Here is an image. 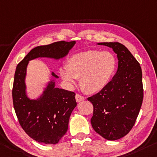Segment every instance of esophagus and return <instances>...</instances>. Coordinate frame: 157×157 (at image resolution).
<instances>
[{"mask_svg":"<svg viewBox=\"0 0 157 157\" xmlns=\"http://www.w3.org/2000/svg\"><path fill=\"white\" fill-rule=\"evenodd\" d=\"M75 99H76L77 102H80V101H82L84 100V97L82 96H81L80 94H76V95H75Z\"/></svg>","mask_w":157,"mask_h":157,"instance_id":"1","label":"esophagus"}]
</instances>
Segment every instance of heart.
Listing matches in <instances>:
<instances>
[{"instance_id":"b5f03b06","label":"heart","mask_w":157,"mask_h":157,"mask_svg":"<svg viewBox=\"0 0 157 157\" xmlns=\"http://www.w3.org/2000/svg\"><path fill=\"white\" fill-rule=\"evenodd\" d=\"M117 59L107 51L90 50L74 54L66 62V68L61 69L62 79L73 86L75 79L84 91L95 94L110 83L117 69Z\"/></svg>"}]
</instances>
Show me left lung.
I'll return each mask as SVG.
<instances>
[{
	"label": "left lung",
	"instance_id": "8db88e82",
	"mask_svg": "<svg viewBox=\"0 0 157 157\" xmlns=\"http://www.w3.org/2000/svg\"><path fill=\"white\" fill-rule=\"evenodd\" d=\"M117 54L118 69L106 87L89 97L93 104L91 123L103 138L115 140L129 133L136 123L143 101L140 63L128 49L119 43H100Z\"/></svg>",
	"mask_w": 157,
	"mask_h": 157
}]
</instances>
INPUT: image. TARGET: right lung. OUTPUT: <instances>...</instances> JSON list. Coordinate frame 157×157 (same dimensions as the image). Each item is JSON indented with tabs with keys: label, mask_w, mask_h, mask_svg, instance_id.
<instances>
[{
	"label": "right lung",
	"mask_w": 157,
	"mask_h": 157,
	"mask_svg": "<svg viewBox=\"0 0 157 157\" xmlns=\"http://www.w3.org/2000/svg\"><path fill=\"white\" fill-rule=\"evenodd\" d=\"M75 41H59L38 46L29 52L17 66L12 87V101L19 123L29 136L38 143L54 145L65 135L72 111L75 108L73 91L54 87L49 82L38 100H29L25 93L24 78L29 61L38 57L59 59L65 56ZM54 78H59L52 73Z\"/></svg>",
	"instance_id": "add662e5"
}]
</instances>
